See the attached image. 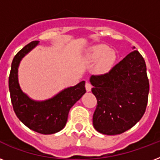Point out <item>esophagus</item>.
I'll list each match as a JSON object with an SVG mask.
<instances>
[{
  "label": "esophagus",
  "mask_w": 160,
  "mask_h": 160,
  "mask_svg": "<svg viewBox=\"0 0 160 160\" xmlns=\"http://www.w3.org/2000/svg\"><path fill=\"white\" fill-rule=\"evenodd\" d=\"M91 88H92V85H90V83H85V89H86V91H87V92H90V90H91Z\"/></svg>",
  "instance_id": "esophagus-1"
}]
</instances>
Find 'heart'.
I'll return each instance as SVG.
<instances>
[{"label": "heart", "instance_id": "heart-1", "mask_svg": "<svg viewBox=\"0 0 160 160\" xmlns=\"http://www.w3.org/2000/svg\"><path fill=\"white\" fill-rule=\"evenodd\" d=\"M88 59L91 61H98L99 68L102 71H107L111 68L115 60V54L110 51V48L106 45H96L89 49Z\"/></svg>", "mask_w": 160, "mask_h": 160}]
</instances>
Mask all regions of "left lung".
I'll return each instance as SVG.
<instances>
[{"label": "left lung", "instance_id": "left-lung-1", "mask_svg": "<svg viewBox=\"0 0 160 160\" xmlns=\"http://www.w3.org/2000/svg\"><path fill=\"white\" fill-rule=\"evenodd\" d=\"M90 81L97 99L93 125L98 132L107 135L122 134L144 115L149 83L146 64L138 51L127 55L108 73L91 75Z\"/></svg>", "mask_w": 160, "mask_h": 160}]
</instances>
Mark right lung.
<instances>
[{"instance_id": "obj_1", "label": "right lung", "mask_w": 160, "mask_h": 160, "mask_svg": "<svg viewBox=\"0 0 160 160\" xmlns=\"http://www.w3.org/2000/svg\"><path fill=\"white\" fill-rule=\"evenodd\" d=\"M31 41L14 57L9 76V90L16 116L26 126L43 134L60 131L67 122L70 108L86 92L85 81L66 88L54 97L43 101L34 100L21 90L18 82V67L22 58L38 45Z\"/></svg>"}]
</instances>
